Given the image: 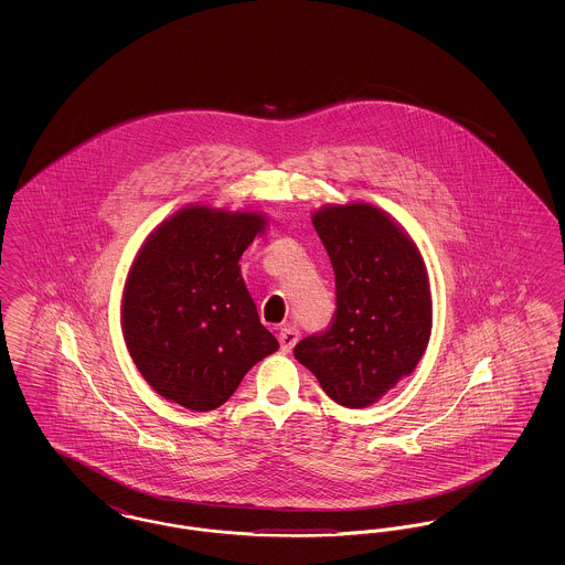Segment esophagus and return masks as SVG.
I'll return each mask as SVG.
<instances>
[{
	"label": "esophagus",
	"instance_id": "esophagus-1",
	"mask_svg": "<svg viewBox=\"0 0 565 565\" xmlns=\"http://www.w3.org/2000/svg\"><path fill=\"white\" fill-rule=\"evenodd\" d=\"M296 341H298V330H296L295 326H284V328L279 330V345H281V351H292Z\"/></svg>",
	"mask_w": 565,
	"mask_h": 565
}]
</instances>
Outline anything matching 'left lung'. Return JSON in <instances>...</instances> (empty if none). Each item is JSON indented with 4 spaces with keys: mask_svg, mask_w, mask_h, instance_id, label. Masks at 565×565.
Listing matches in <instances>:
<instances>
[{
    "mask_svg": "<svg viewBox=\"0 0 565 565\" xmlns=\"http://www.w3.org/2000/svg\"><path fill=\"white\" fill-rule=\"evenodd\" d=\"M311 222L334 269L337 311L295 358L334 403L364 408L411 375L428 348V270L403 226L375 205H326Z\"/></svg>",
    "mask_w": 565,
    "mask_h": 565,
    "instance_id": "left-lung-1",
    "label": "left lung"
}]
</instances>
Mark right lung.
I'll use <instances>...</instances> for the list:
<instances>
[{"instance_id":"add662e5","label":"right lung","mask_w":565,"mask_h":565,"mask_svg":"<svg viewBox=\"0 0 565 565\" xmlns=\"http://www.w3.org/2000/svg\"><path fill=\"white\" fill-rule=\"evenodd\" d=\"M265 226L258 212L190 205L137 252L122 292V334L137 371L162 398L214 411L256 362L279 350L239 267Z\"/></svg>"}]
</instances>
